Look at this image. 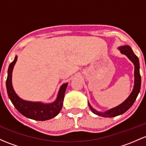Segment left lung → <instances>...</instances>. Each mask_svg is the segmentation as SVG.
Listing matches in <instances>:
<instances>
[{"instance_id": "8db88e82", "label": "left lung", "mask_w": 146, "mask_h": 146, "mask_svg": "<svg viewBox=\"0 0 146 146\" xmlns=\"http://www.w3.org/2000/svg\"><path fill=\"white\" fill-rule=\"evenodd\" d=\"M120 52L123 54L127 56V57L130 59L134 64V87L133 89L132 92L129 95L128 98L124 101L122 104L118 106L115 107L114 108H112L108 111L105 112V113H101V112H98L95 110L89 104V107L91 109L92 113L94 114L98 115L99 116H102V117H115V116L123 114L125 113L127 110L129 109L131 107V106L134 104V101H136V97H137L138 94H139V92H140L141 89V78L140 72H139V58L137 57L135 54L133 52L132 50L131 47L128 45L121 46L119 47Z\"/></svg>"}]
</instances>
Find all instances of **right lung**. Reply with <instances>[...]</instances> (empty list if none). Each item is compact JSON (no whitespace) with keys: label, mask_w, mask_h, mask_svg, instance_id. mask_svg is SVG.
Returning a JSON list of instances; mask_svg holds the SVG:
<instances>
[{"label":"right lung","mask_w":146,"mask_h":146,"mask_svg":"<svg viewBox=\"0 0 146 146\" xmlns=\"http://www.w3.org/2000/svg\"><path fill=\"white\" fill-rule=\"evenodd\" d=\"M17 60V56H15V60L9 66L6 80L7 94L14 106L24 116L35 120L44 121L54 117L59 114L62 108L64 94L68 83L64 84L61 86L57 99L55 102L51 104H43L39 102H30L22 100L15 94L12 85V73Z\"/></svg>","instance_id":"1"}]
</instances>
